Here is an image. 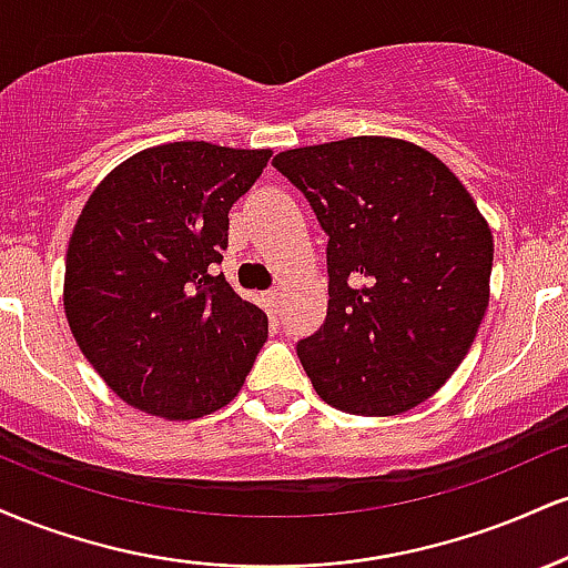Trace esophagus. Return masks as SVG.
Masks as SVG:
<instances>
[{
	"instance_id": "1",
	"label": "esophagus",
	"mask_w": 568,
	"mask_h": 568,
	"mask_svg": "<svg viewBox=\"0 0 568 568\" xmlns=\"http://www.w3.org/2000/svg\"><path fill=\"white\" fill-rule=\"evenodd\" d=\"M280 298H283V293H280V288L266 291V306H270V312H275V315H277V310H280Z\"/></svg>"
}]
</instances>
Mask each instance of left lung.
<instances>
[{
  "mask_svg": "<svg viewBox=\"0 0 568 568\" xmlns=\"http://www.w3.org/2000/svg\"><path fill=\"white\" fill-rule=\"evenodd\" d=\"M272 165L328 234V312L296 344L315 393L393 416L446 384L488 306L494 240L435 154L382 135L280 152Z\"/></svg>",
  "mask_w": 568,
  "mask_h": 568,
  "instance_id": "1",
  "label": "left lung"
}]
</instances>
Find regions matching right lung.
Returning <instances> with one entry per match:
<instances>
[{"mask_svg":"<svg viewBox=\"0 0 568 568\" xmlns=\"http://www.w3.org/2000/svg\"><path fill=\"white\" fill-rule=\"evenodd\" d=\"M270 149L175 141L114 168L67 251L63 306L82 355L128 406L197 419L243 387L266 315L224 275L230 211Z\"/></svg>","mask_w":568,"mask_h":568,"instance_id":"obj_1","label":"right lung"}]
</instances>
